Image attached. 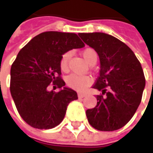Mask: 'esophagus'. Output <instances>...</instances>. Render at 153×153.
<instances>
[{
	"label": "esophagus",
	"instance_id": "esophagus-1",
	"mask_svg": "<svg viewBox=\"0 0 153 153\" xmlns=\"http://www.w3.org/2000/svg\"><path fill=\"white\" fill-rule=\"evenodd\" d=\"M85 95H86V94H82V93H79V94H78V96H79V98H84Z\"/></svg>",
	"mask_w": 153,
	"mask_h": 153
}]
</instances>
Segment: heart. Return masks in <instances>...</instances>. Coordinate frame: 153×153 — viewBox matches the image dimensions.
<instances>
[{
	"label": "heart",
	"mask_w": 153,
	"mask_h": 153,
	"mask_svg": "<svg viewBox=\"0 0 153 153\" xmlns=\"http://www.w3.org/2000/svg\"><path fill=\"white\" fill-rule=\"evenodd\" d=\"M82 57L88 64L96 63V60H97V54H96L95 51L91 49V48H86L82 52ZM68 59H69V53H66L62 56L61 62H60V67H61V69L63 71H66L68 69ZM67 83H68V86H70L73 89L82 91V90H85V88L91 83V79L90 77L79 76V75L73 74H70L69 76H68Z\"/></svg>",
	"instance_id": "b5f03b06"
}]
</instances>
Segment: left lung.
Returning <instances> with one entry per match:
<instances>
[{
    "instance_id": "left-lung-1",
    "label": "left lung",
    "mask_w": 153,
    "mask_h": 153,
    "mask_svg": "<svg viewBox=\"0 0 153 153\" xmlns=\"http://www.w3.org/2000/svg\"><path fill=\"white\" fill-rule=\"evenodd\" d=\"M98 53L100 76L93 88L101 91L97 105L86 111L96 130L112 131L132 118L141 103L146 80L142 65L132 50L116 37L104 33H79Z\"/></svg>"
}]
</instances>
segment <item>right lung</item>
<instances>
[{
    "label": "right lung",
    "mask_w": 153,
    "mask_h": 153,
    "mask_svg": "<svg viewBox=\"0 0 153 153\" xmlns=\"http://www.w3.org/2000/svg\"><path fill=\"white\" fill-rule=\"evenodd\" d=\"M84 47L75 33L51 31L38 34L20 50L11 65L10 90L20 116L31 126H57L68 104L78 99L60 77V62L68 51ZM51 82L59 92L49 90Z\"/></svg>",
    "instance_id": "add662e5"
}]
</instances>
